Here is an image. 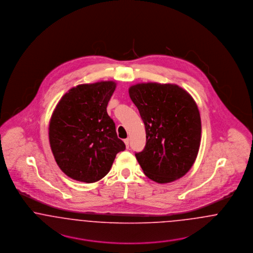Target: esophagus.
Segmentation results:
<instances>
[{
	"instance_id": "obj_1",
	"label": "esophagus",
	"mask_w": 253,
	"mask_h": 253,
	"mask_svg": "<svg viewBox=\"0 0 253 253\" xmlns=\"http://www.w3.org/2000/svg\"><path fill=\"white\" fill-rule=\"evenodd\" d=\"M124 143L126 145V147L127 148H129V143H130V139L129 138H126V139H124Z\"/></svg>"
}]
</instances>
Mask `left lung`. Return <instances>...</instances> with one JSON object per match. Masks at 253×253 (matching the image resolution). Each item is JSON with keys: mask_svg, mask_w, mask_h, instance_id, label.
Listing matches in <instances>:
<instances>
[{"mask_svg": "<svg viewBox=\"0 0 253 253\" xmlns=\"http://www.w3.org/2000/svg\"><path fill=\"white\" fill-rule=\"evenodd\" d=\"M129 95L144 122L146 145L135 157L151 180L165 184L179 179L191 168L201 141V119L196 102L173 84L132 85Z\"/></svg>", "mask_w": 253, "mask_h": 253, "instance_id": "1", "label": "left lung"}]
</instances>
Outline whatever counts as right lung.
I'll return each mask as SVG.
<instances>
[{
	"label": "right lung",
	"instance_id": "1",
	"mask_svg": "<svg viewBox=\"0 0 253 253\" xmlns=\"http://www.w3.org/2000/svg\"><path fill=\"white\" fill-rule=\"evenodd\" d=\"M117 84H84L65 93L49 121V143L60 169L74 180L94 183L110 170L125 150L107 105Z\"/></svg>",
	"mask_w": 253,
	"mask_h": 253
}]
</instances>
